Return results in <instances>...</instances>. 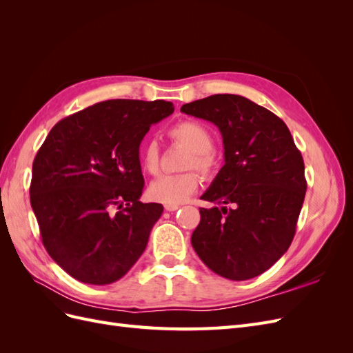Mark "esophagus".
I'll use <instances>...</instances> for the list:
<instances>
[{
	"mask_svg": "<svg viewBox=\"0 0 353 353\" xmlns=\"http://www.w3.org/2000/svg\"><path fill=\"white\" fill-rule=\"evenodd\" d=\"M179 209V206H175V205H166L165 206V210L166 212H175V210H178Z\"/></svg>",
	"mask_w": 353,
	"mask_h": 353,
	"instance_id": "esophagus-1",
	"label": "esophagus"
}]
</instances>
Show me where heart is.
Returning a JSON list of instances; mask_svg holds the SVG:
<instances>
[{
    "label": "heart",
    "mask_w": 353,
    "mask_h": 353,
    "mask_svg": "<svg viewBox=\"0 0 353 353\" xmlns=\"http://www.w3.org/2000/svg\"><path fill=\"white\" fill-rule=\"evenodd\" d=\"M169 137L181 145L188 148L184 168L196 169L203 176H212L216 172L218 159L213 152V137L209 128L197 121H181L169 128ZM140 162L144 172L156 175L159 172L160 153L156 141L148 140L143 144L140 152ZM199 175L193 170L183 174L162 175L154 179L148 194L163 205H181L199 188Z\"/></svg>",
    "instance_id": "1"
}]
</instances>
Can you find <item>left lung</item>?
I'll return each instance as SVG.
<instances>
[{
  "instance_id": "obj_1",
  "label": "left lung",
  "mask_w": 353,
  "mask_h": 353,
  "mask_svg": "<svg viewBox=\"0 0 353 353\" xmlns=\"http://www.w3.org/2000/svg\"><path fill=\"white\" fill-rule=\"evenodd\" d=\"M181 112L215 123L225 165L200 199L191 244L209 270L234 281L258 276L290 248L305 193V163L287 125L249 99L215 94Z\"/></svg>"
}]
</instances>
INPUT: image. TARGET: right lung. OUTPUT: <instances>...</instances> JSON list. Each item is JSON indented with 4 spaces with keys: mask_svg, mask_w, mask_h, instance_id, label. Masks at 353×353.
Wrapping results in <instances>:
<instances>
[{
    "mask_svg": "<svg viewBox=\"0 0 353 353\" xmlns=\"http://www.w3.org/2000/svg\"><path fill=\"white\" fill-rule=\"evenodd\" d=\"M174 113L165 100H108L57 122L32 165L42 244L78 281L104 285L132 268L163 212L141 203L140 144Z\"/></svg>",
    "mask_w": 353,
    "mask_h": 353,
    "instance_id": "add662e5",
    "label": "right lung"
}]
</instances>
